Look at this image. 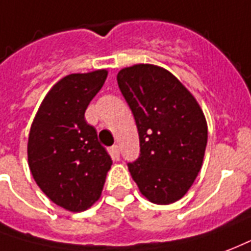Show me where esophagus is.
Masks as SVG:
<instances>
[{
    "label": "esophagus",
    "mask_w": 251,
    "mask_h": 251,
    "mask_svg": "<svg viewBox=\"0 0 251 251\" xmlns=\"http://www.w3.org/2000/svg\"><path fill=\"white\" fill-rule=\"evenodd\" d=\"M111 153H112V158L115 160H119L120 159V151H119L118 146H112L111 147Z\"/></svg>",
    "instance_id": "obj_1"
}]
</instances>
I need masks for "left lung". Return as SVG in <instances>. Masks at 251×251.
<instances>
[{
	"label": "left lung",
	"instance_id": "1",
	"mask_svg": "<svg viewBox=\"0 0 251 251\" xmlns=\"http://www.w3.org/2000/svg\"><path fill=\"white\" fill-rule=\"evenodd\" d=\"M118 85L138 127L140 153L128 168L140 193L156 204L179 201L202 167L207 123L173 73L138 64L118 73Z\"/></svg>",
	"mask_w": 251,
	"mask_h": 251
}]
</instances>
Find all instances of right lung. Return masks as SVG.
I'll return each mask as SVG.
<instances>
[{
  "instance_id": "right-lung-1",
  "label": "right lung",
  "mask_w": 251,
  "mask_h": 251,
  "mask_svg": "<svg viewBox=\"0 0 251 251\" xmlns=\"http://www.w3.org/2000/svg\"><path fill=\"white\" fill-rule=\"evenodd\" d=\"M107 71L61 78L38 108L29 132V168L52 202L77 213L100 198L112 159L84 118Z\"/></svg>"
}]
</instances>
